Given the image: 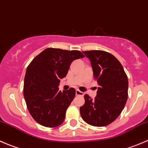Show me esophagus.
<instances>
[{
    "label": "esophagus",
    "instance_id": "34e87169",
    "mask_svg": "<svg viewBox=\"0 0 148 148\" xmlns=\"http://www.w3.org/2000/svg\"><path fill=\"white\" fill-rule=\"evenodd\" d=\"M76 95H77V96H83L84 93L83 92H82L81 91L77 90L76 91Z\"/></svg>",
    "mask_w": 148,
    "mask_h": 148
}]
</instances>
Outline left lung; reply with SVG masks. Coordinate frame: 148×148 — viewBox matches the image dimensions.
Listing matches in <instances>:
<instances>
[{
    "mask_svg": "<svg viewBox=\"0 0 148 148\" xmlns=\"http://www.w3.org/2000/svg\"><path fill=\"white\" fill-rule=\"evenodd\" d=\"M83 53L90 60L99 87L94 99L84 95L80 114L89 125L106 126L114 122L125 107L128 96L127 77L120 62L111 53L101 50Z\"/></svg>",
    "mask_w": 148,
    "mask_h": 148,
    "instance_id": "1",
    "label": "left lung"
}]
</instances>
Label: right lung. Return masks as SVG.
<instances>
[{
	"label": "right lung",
	"instance_id": "right-lung-1",
	"mask_svg": "<svg viewBox=\"0 0 148 148\" xmlns=\"http://www.w3.org/2000/svg\"><path fill=\"white\" fill-rule=\"evenodd\" d=\"M84 57L79 51L48 48L37 55L26 69L23 96L33 118L46 127L64 122L66 111L76 90H59L61 79L66 76L73 61Z\"/></svg>",
	"mask_w": 148,
	"mask_h": 148
}]
</instances>
